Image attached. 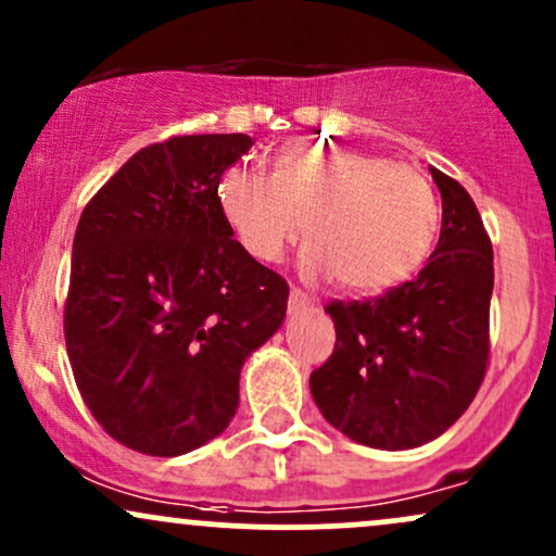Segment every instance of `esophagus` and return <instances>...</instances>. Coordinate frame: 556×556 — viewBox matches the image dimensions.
I'll return each mask as SVG.
<instances>
[{
	"label": "esophagus",
	"mask_w": 556,
	"mask_h": 556,
	"mask_svg": "<svg viewBox=\"0 0 556 556\" xmlns=\"http://www.w3.org/2000/svg\"><path fill=\"white\" fill-rule=\"evenodd\" d=\"M287 305H290V314H303V311L314 308V300L305 295V292L292 290L290 292V300H287Z\"/></svg>",
	"instance_id": "1"
}]
</instances>
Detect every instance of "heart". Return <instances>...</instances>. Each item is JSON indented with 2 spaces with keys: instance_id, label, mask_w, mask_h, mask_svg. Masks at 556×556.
Segmentation results:
<instances>
[{
  "instance_id": "b5f03b06",
  "label": "heart",
  "mask_w": 556,
  "mask_h": 556,
  "mask_svg": "<svg viewBox=\"0 0 556 556\" xmlns=\"http://www.w3.org/2000/svg\"><path fill=\"white\" fill-rule=\"evenodd\" d=\"M216 206L253 258L279 261L292 242L308 277L344 292H381L413 277L439 227L431 182L416 167L363 151L295 143L274 172L229 164L216 180Z\"/></svg>"
}]
</instances>
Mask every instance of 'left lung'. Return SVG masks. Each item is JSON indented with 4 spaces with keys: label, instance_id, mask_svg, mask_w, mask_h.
Listing matches in <instances>:
<instances>
[{
    "label": "left lung",
    "instance_id": "obj_1",
    "mask_svg": "<svg viewBox=\"0 0 556 556\" xmlns=\"http://www.w3.org/2000/svg\"><path fill=\"white\" fill-rule=\"evenodd\" d=\"M442 235L416 279L363 303H331V358L311 374L321 416L353 442L413 450L468 410L489 361L494 253L473 198L429 167Z\"/></svg>",
    "mask_w": 556,
    "mask_h": 556
}]
</instances>
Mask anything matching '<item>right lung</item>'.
I'll use <instances>...</instances> for the list:
<instances>
[{
  "instance_id": "1",
  "label": "right lung",
  "mask_w": 556,
  "mask_h": 556,
  "mask_svg": "<svg viewBox=\"0 0 556 556\" xmlns=\"http://www.w3.org/2000/svg\"><path fill=\"white\" fill-rule=\"evenodd\" d=\"M242 132L140 149L83 208L65 342L80 397L130 450L177 457L227 429L242 363L282 327L290 287L222 219Z\"/></svg>"
}]
</instances>
